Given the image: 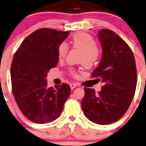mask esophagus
<instances>
[{"label": "esophagus", "mask_w": 146, "mask_h": 146, "mask_svg": "<svg viewBox=\"0 0 146 146\" xmlns=\"http://www.w3.org/2000/svg\"><path fill=\"white\" fill-rule=\"evenodd\" d=\"M70 87L71 89H74V88L77 87V84H75V83H70Z\"/></svg>", "instance_id": "esophagus-1"}]
</instances>
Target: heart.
<instances>
[{
	"label": "heart",
	"instance_id": "b5f03b06",
	"mask_svg": "<svg viewBox=\"0 0 146 146\" xmlns=\"http://www.w3.org/2000/svg\"><path fill=\"white\" fill-rule=\"evenodd\" d=\"M71 44L75 48L82 51L80 61L84 67L91 68L96 65L100 58V49L96 46V41L91 35L86 33H76L71 38ZM67 52V45L66 43H61L58 47V56L63 58ZM70 75L76 76V73L73 70H70Z\"/></svg>",
	"mask_w": 146,
	"mask_h": 146
}]
</instances>
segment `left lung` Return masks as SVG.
Segmentation results:
<instances>
[{
  "instance_id": "8db88e82",
  "label": "left lung",
  "mask_w": 146,
  "mask_h": 146,
  "mask_svg": "<svg viewBox=\"0 0 146 146\" xmlns=\"http://www.w3.org/2000/svg\"><path fill=\"white\" fill-rule=\"evenodd\" d=\"M98 36L102 56L91 76L104 85L98 94L84 88L82 107L89 120L109 125L122 118L131 105L137 82V67L131 49L117 34L102 29Z\"/></svg>"
}]
</instances>
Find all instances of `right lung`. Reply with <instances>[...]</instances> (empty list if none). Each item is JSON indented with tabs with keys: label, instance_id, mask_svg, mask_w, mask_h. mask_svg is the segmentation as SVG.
Returning <instances> with one entry per match:
<instances>
[{
	"label": "right lung",
	"instance_id": "1",
	"mask_svg": "<svg viewBox=\"0 0 146 146\" xmlns=\"http://www.w3.org/2000/svg\"><path fill=\"white\" fill-rule=\"evenodd\" d=\"M69 35L41 28L24 39L11 64L12 90L18 108L29 120L45 124L56 119L70 94L67 84L48 88L46 73L58 62V47Z\"/></svg>",
	"mask_w": 146,
	"mask_h": 146
}]
</instances>
